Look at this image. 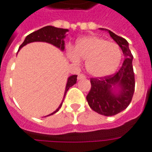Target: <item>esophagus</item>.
I'll list each match as a JSON object with an SVG mask.
<instances>
[{
  "mask_svg": "<svg viewBox=\"0 0 152 152\" xmlns=\"http://www.w3.org/2000/svg\"><path fill=\"white\" fill-rule=\"evenodd\" d=\"M77 78H78V80H84V79H86V76H85L84 74H79V75H78V77H77Z\"/></svg>",
  "mask_w": 152,
  "mask_h": 152,
  "instance_id": "obj_1",
  "label": "esophagus"
}]
</instances>
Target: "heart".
I'll return each instance as SVG.
<instances>
[{
	"label": "heart",
	"instance_id": "1",
	"mask_svg": "<svg viewBox=\"0 0 152 152\" xmlns=\"http://www.w3.org/2000/svg\"><path fill=\"white\" fill-rule=\"evenodd\" d=\"M69 59L77 63L86 61V71L93 76L103 77L111 75L120 65L122 53L120 46L103 38L89 36L80 38L74 46V52L67 53Z\"/></svg>",
	"mask_w": 152,
	"mask_h": 152
}]
</instances>
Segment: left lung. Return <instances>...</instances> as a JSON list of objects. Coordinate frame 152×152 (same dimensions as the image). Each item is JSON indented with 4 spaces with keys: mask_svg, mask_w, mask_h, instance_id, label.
Wrapping results in <instances>:
<instances>
[{
    "mask_svg": "<svg viewBox=\"0 0 152 152\" xmlns=\"http://www.w3.org/2000/svg\"><path fill=\"white\" fill-rule=\"evenodd\" d=\"M101 30L104 29L101 28ZM107 31L111 37L121 48L125 59L116 73L90 79L91 89L86 96V99L89 106L94 112L106 116H111L124 111L129 105L134 96L135 80L132 64L133 55L129 48L128 41L110 30ZM116 88H119V91L116 90Z\"/></svg>",
    "mask_w": 152,
    "mask_h": 152,
    "instance_id": "left-lung-1",
    "label": "left lung"
}]
</instances>
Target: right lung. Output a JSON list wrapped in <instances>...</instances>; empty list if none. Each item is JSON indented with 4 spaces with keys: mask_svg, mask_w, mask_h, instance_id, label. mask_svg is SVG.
I'll return each mask as SVG.
<instances>
[{
    "mask_svg": "<svg viewBox=\"0 0 152 152\" xmlns=\"http://www.w3.org/2000/svg\"><path fill=\"white\" fill-rule=\"evenodd\" d=\"M68 31V29H63V28H58L53 26H46V27H44V28H40L37 31L32 32L31 34H29L28 36L26 37L24 41L23 42L19 49L20 50L22 47H23L26 45L31 43V42H34V41H43V42H47V43H50L51 45H53L54 46L58 47V49L63 51L64 50V38L66 37V32ZM76 75H73L68 77L67 79V82H66V89H65V92H64V97H63V100L65 98L67 90L69 89L70 87H72L74 86L76 83ZM63 100L61 102V104L59 107L56 109V111H54L53 113L48 115H51L56 113L63 105Z\"/></svg>",
    "mask_w": 152,
    "mask_h": 152,
    "instance_id": "add662e5",
    "label": "right lung"
}]
</instances>
